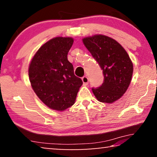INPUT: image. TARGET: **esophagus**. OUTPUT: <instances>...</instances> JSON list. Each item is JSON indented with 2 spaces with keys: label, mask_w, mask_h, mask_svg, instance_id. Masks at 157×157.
<instances>
[{
  "label": "esophagus",
  "mask_w": 157,
  "mask_h": 157,
  "mask_svg": "<svg viewBox=\"0 0 157 157\" xmlns=\"http://www.w3.org/2000/svg\"><path fill=\"white\" fill-rule=\"evenodd\" d=\"M82 81H83V85H85V86L88 85V83H89V78H88L87 76L82 77Z\"/></svg>",
  "instance_id": "1"
}]
</instances>
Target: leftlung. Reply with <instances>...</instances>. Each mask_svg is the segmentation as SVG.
<instances>
[{
  "label": "left lung",
  "instance_id": "left-lung-1",
  "mask_svg": "<svg viewBox=\"0 0 157 157\" xmlns=\"http://www.w3.org/2000/svg\"><path fill=\"white\" fill-rule=\"evenodd\" d=\"M83 43L103 71L104 82L92 88L98 101L113 103L127 90L133 74V63L123 47L113 38L104 35L84 38Z\"/></svg>",
  "mask_w": 157,
  "mask_h": 157
}]
</instances>
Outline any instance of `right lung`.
<instances>
[{"mask_svg":"<svg viewBox=\"0 0 157 157\" xmlns=\"http://www.w3.org/2000/svg\"><path fill=\"white\" fill-rule=\"evenodd\" d=\"M73 43L71 37L53 38L38 49L30 63L31 86L42 102L53 110L64 111L74 105L83 84L68 61Z\"/></svg>","mask_w":157,"mask_h":157,"instance_id":"obj_1","label":"right lung"}]
</instances>
